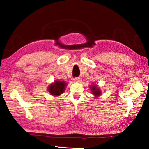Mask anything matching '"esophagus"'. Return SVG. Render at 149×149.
Wrapping results in <instances>:
<instances>
[{
	"mask_svg": "<svg viewBox=\"0 0 149 149\" xmlns=\"http://www.w3.org/2000/svg\"><path fill=\"white\" fill-rule=\"evenodd\" d=\"M74 81L76 83H79L81 81V79L80 77H75L74 79Z\"/></svg>",
	"mask_w": 149,
	"mask_h": 149,
	"instance_id": "34e87169",
	"label": "esophagus"
}]
</instances>
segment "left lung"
Here are the masks:
<instances>
[{
	"mask_svg": "<svg viewBox=\"0 0 149 149\" xmlns=\"http://www.w3.org/2000/svg\"><path fill=\"white\" fill-rule=\"evenodd\" d=\"M90 90L91 91L92 94L95 96V97H99V96L101 95L102 94V91L100 90V87H98L97 85L96 84H91L90 85Z\"/></svg>",
	"mask_w": 149,
	"mask_h": 149,
	"instance_id": "left-lung-1",
	"label": "left lung"
}]
</instances>
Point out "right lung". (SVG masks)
I'll list each match as a JSON object with an SVG mask.
<instances>
[{"instance_id": "right-lung-1", "label": "right lung", "mask_w": 149, "mask_h": 149, "mask_svg": "<svg viewBox=\"0 0 149 149\" xmlns=\"http://www.w3.org/2000/svg\"><path fill=\"white\" fill-rule=\"evenodd\" d=\"M68 83L64 81L55 80L53 83L50 84L48 87V91L54 97H58L64 93Z\"/></svg>"}]
</instances>
